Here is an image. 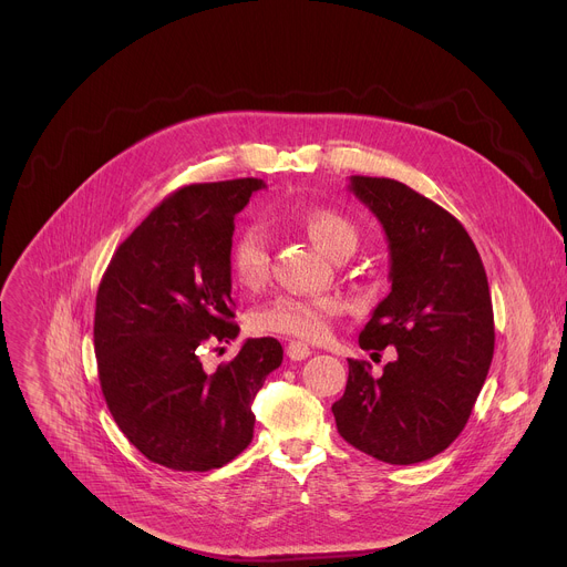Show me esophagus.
<instances>
[{
  "instance_id": "obj_1",
  "label": "esophagus",
  "mask_w": 567,
  "mask_h": 567,
  "mask_svg": "<svg viewBox=\"0 0 567 567\" xmlns=\"http://www.w3.org/2000/svg\"><path fill=\"white\" fill-rule=\"evenodd\" d=\"M309 354H311L309 346H305V343H300V341H291V343L287 346V357H289L291 361H305Z\"/></svg>"
}]
</instances>
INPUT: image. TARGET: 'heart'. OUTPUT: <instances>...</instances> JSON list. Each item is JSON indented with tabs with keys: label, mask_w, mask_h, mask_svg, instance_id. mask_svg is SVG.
<instances>
[{
	"label": "heart",
	"mask_w": 567,
	"mask_h": 567,
	"mask_svg": "<svg viewBox=\"0 0 567 567\" xmlns=\"http://www.w3.org/2000/svg\"><path fill=\"white\" fill-rule=\"evenodd\" d=\"M305 230L330 258L354 254L359 245L357 226L332 208H311L300 217ZM230 269L245 287H260L269 276V245L262 226L241 228L230 245ZM346 309L339 296H276L249 313V328L302 341H318L328 334L330 322Z\"/></svg>",
	"instance_id": "obj_1"
}]
</instances>
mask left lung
Segmentation results:
<instances>
[{
  "label": "left lung",
  "instance_id": "8db88e82",
  "mask_svg": "<svg viewBox=\"0 0 567 567\" xmlns=\"http://www.w3.org/2000/svg\"><path fill=\"white\" fill-rule=\"evenodd\" d=\"M350 193L381 221L390 249V293L359 334L361 350L396 348L372 377L348 361L337 429L354 449L417 464L464 429L494 357L487 274L464 226L435 202L385 177H350Z\"/></svg>",
  "mask_w": 567,
  "mask_h": 567
}]
</instances>
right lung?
<instances>
[{"instance_id": "obj_1", "label": "right lung", "mask_w": 567, "mask_h": 567, "mask_svg": "<svg viewBox=\"0 0 567 567\" xmlns=\"http://www.w3.org/2000/svg\"><path fill=\"white\" fill-rule=\"evenodd\" d=\"M262 179L184 186L116 249L96 296L94 350L107 409L152 462L175 471L228 464L254 440L251 403L282 346L247 339L213 374L199 348L239 334L233 320L235 215Z\"/></svg>"}]
</instances>
